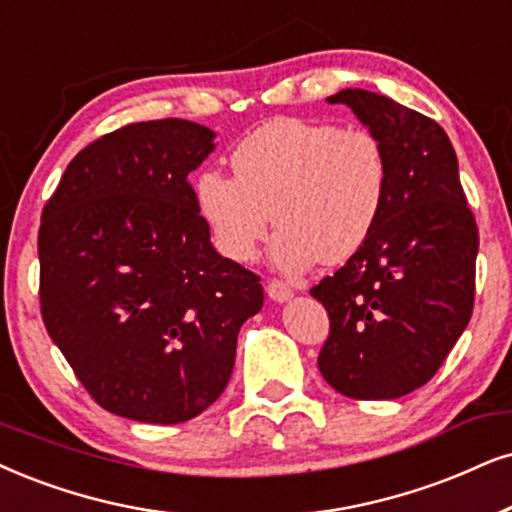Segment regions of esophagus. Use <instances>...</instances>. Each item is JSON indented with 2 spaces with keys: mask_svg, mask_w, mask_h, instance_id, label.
I'll return each mask as SVG.
<instances>
[{
  "mask_svg": "<svg viewBox=\"0 0 512 512\" xmlns=\"http://www.w3.org/2000/svg\"><path fill=\"white\" fill-rule=\"evenodd\" d=\"M267 295L274 302H286V300H290V297H293V290H290V286H286L283 281H269L267 283Z\"/></svg>",
  "mask_w": 512,
  "mask_h": 512,
  "instance_id": "1",
  "label": "esophagus"
}]
</instances>
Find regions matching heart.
I'll list each match as a JSON object with an SVG mask.
<instances>
[{
    "label": "heart",
    "mask_w": 512,
    "mask_h": 512,
    "mask_svg": "<svg viewBox=\"0 0 512 512\" xmlns=\"http://www.w3.org/2000/svg\"><path fill=\"white\" fill-rule=\"evenodd\" d=\"M231 165L234 174H200L198 212L236 262L255 257L274 219V260L286 271L349 260L373 234L390 184L383 141L328 122H269L236 146Z\"/></svg>",
    "instance_id": "b5f03b06"
}]
</instances>
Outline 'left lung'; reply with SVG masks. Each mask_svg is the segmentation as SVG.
I'll list each match as a JSON object with an SVG mask.
<instances>
[{"mask_svg":"<svg viewBox=\"0 0 512 512\" xmlns=\"http://www.w3.org/2000/svg\"><path fill=\"white\" fill-rule=\"evenodd\" d=\"M328 103L383 141L390 184L368 241L309 290L331 319L319 371L345 397L399 399L428 383L468 326L480 236L435 120L366 89Z\"/></svg>","mask_w":512,"mask_h":512,"instance_id":"left-lung-1","label":"left lung"}]
</instances>
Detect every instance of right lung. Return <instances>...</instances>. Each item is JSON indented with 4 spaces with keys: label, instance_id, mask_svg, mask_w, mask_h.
<instances>
[{
    "label": "right lung",
    "instance_id": "obj_1",
    "mask_svg": "<svg viewBox=\"0 0 512 512\" xmlns=\"http://www.w3.org/2000/svg\"><path fill=\"white\" fill-rule=\"evenodd\" d=\"M215 137L179 118L115 129L70 160L44 205V326L115 416L174 425L203 413L262 309L260 276L212 248L186 179Z\"/></svg>",
    "mask_w": 512,
    "mask_h": 512
}]
</instances>
